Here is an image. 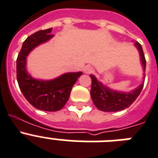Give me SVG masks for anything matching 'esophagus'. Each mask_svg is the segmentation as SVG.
Masks as SVG:
<instances>
[{"label":"esophagus","mask_w":158,"mask_h":158,"mask_svg":"<svg viewBox=\"0 0 158 158\" xmlns=\"http://www.w3.org/2000/svg\"><path fill=\"white\" fill-rule=\"evenodd\" d=\"M83 71L85 73H87V74H89V73H92V71H93V69H92V66H86L85 67H84V69H83Z\"/></svg>","instance_id":"34e87169"}]
</instances>
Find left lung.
Instances as JSON below:
<instances>
[{
	"label": "left lung",
	"instance_id": "left-lung-1",
	"mask_svg": "<svg viewBox=\"0 0 158 158\" xmlns=\"http://www.w3.org/2000/svg\"><path fill=\"white\" fill-rule=\"evenodd\" d=\"M135 45L136 46L139 50L143 70H145L146 60L141 44L136 42ZM90 77L92 79V88L90 93L92 101L98 110L105 112H117L128 108L139 97L143 87V83H142L141 85H139L133 92L129 93L118 92L110 90L108 88L102 85L101 82L97 81L94 75H90Z\"/></svg>",
	"mask_w": 158,
	"mask_h": 158
}]
</instances>
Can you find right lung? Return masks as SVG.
<instances>
[{
	"label": "right lung",
	"mask_w": 158,
	"mask_h": 158,
	"mask_svg": "<svg viewBox=\"0 0 158 158\" xmlns=\"http://www.w3.org/2000/svg\"><path fill=\"white\" fill-rule=\"evenodd\" d=\"M52 28L41 30L28 36L23 44L17 58V80L27 101L35 108L44 111H57L64 107L70 97L73 85L82 72L67 73L50 81L33 79L26 70L28 53L40 44L47 41L53 35Z\"/></svg>",
	"instance_id": "1"
}]
</instances>
